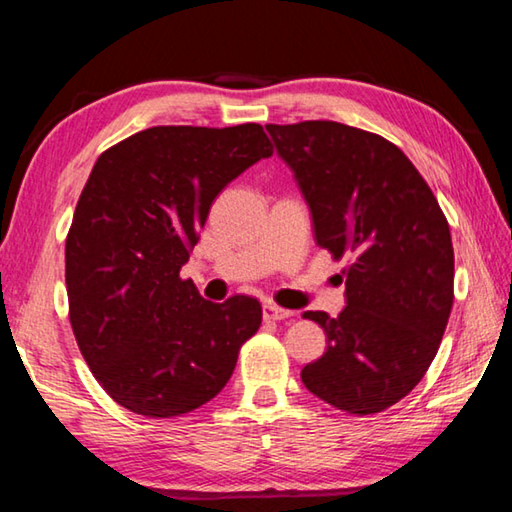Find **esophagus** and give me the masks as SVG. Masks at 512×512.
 Listing matches in <instances>:
<instances>
[{
  "instance_id": "esophagus-1",
  "label": "esophagus",
  "mask_w": 512,
  "mask_h": 512,
  "mask_svg": "<svg viewBox=\"0 0 512 512\" xmlns=\"http://www.w3.org/2000/svg\"><path fill=\"white\" fill-rule=\"evenodd\" d=\"M262 314H264V320H284V318L293 316V311L277 307V305H273V302H266V305L262 307Z\"/></svg>"
}]
</instances>
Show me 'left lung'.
I'll return each instance as SVG.
<instances>
[{
	"mask_svg": "<svg viewBox=\"0 0 512 512\" xmlns=\"http://www.w3.org/2000/svg\"><path fill=\"white\" fill-rule=\"evenodd\" d=\"M266 131L309 205L316 244L350 259L341 314H302L327 334V352L302 368V384L341 411H384L418 386L445 334L454 302L445 214L384 137L339 121Z\"/></svg>",
	"mask_w": 512,
	"mask_h": 512,
	"instance_id": "8db88e82",
	"label": "left lung"
}]
</instances>
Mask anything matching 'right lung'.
I'll return each mask as SVG.
<instances>
[{
    "instance_id": "1",
    "label": "right lung",
    "mask_w": 512,
    "mask_h": 512,
    "mask_svg": "<svg viewBox=\"0 0 512 512\" xmlns=\"http://www.w3.org/2000/svg\"><path fill=\"white\" fill-rule=\"evenodd\" d=\"M273 144L259 124L153 126L94 162L65 244L69 320L112 400L173 418L221 393L262 305H216L180 277L221 189Z\"/></svg>"
}]
</instances>
